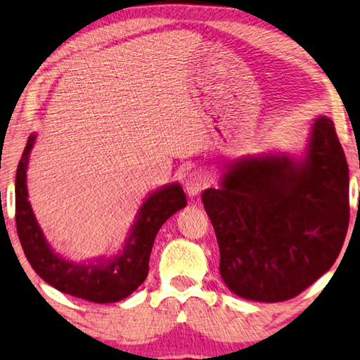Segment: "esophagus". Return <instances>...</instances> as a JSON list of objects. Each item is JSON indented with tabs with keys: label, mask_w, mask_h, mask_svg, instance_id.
Masks as SVG:
<instances>
[{
	"label": "esophagus",
	"mask_w": 360,
	"mask_h": 360,
	"mask_svg": "<svg viewBox=\"0 0 360 360\" xmlns=\"http://www.w3.org/2000/svg\"><path fill=\"white\" fill-rule=\"evenodd\" d=\"M207 186H209V179H207V175L201 172V170H194V172H191L186 176L185 190L191 198L198 196V194L202 190H205Z\"/></svg>",
	"instance_id": "esophagus-1"
}]
</instances>
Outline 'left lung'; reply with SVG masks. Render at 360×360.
<instances>
[{
  "instance_id": "8db88e82",
  "label": "left lung",
  "mask_w": 360,
  "mask_h": 360,
  "mask_svg": "<svg viewBox=\"0 0 360 360\" xmlns=\"http://www.w3.org/2000/svg\"><path fill=\"white\" fill-rule=\"evenodd\" d=\"M229 290L285 302L332 268L349 225V170L333 121L317 117L308 156L244 159L202 193Z\"/></svg>"
}]
</instances>
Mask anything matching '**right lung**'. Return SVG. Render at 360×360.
<instances>
[{
  "mask_svg": "<svg viewBox=\"0 0 360 360\" xmlns=\"http://www.w3.org/2000/svg\"><path fill=\"white\" fill-rule=\"evenodd\" d=\"M33 141L34 135H30L15 174V226L27 260L47 284L76 298L113 303L129 297L148 276L150 253L159 228L186 205L181 186L169 185L146 199L122 255L97 266L76 264L49 249L27 199V164Z\"/></svg>",
  "mask_w": 360,
  "mask_h": 360,
  "instance_id": "add662e5",
  "label": "right lung"
}]
</instances>
